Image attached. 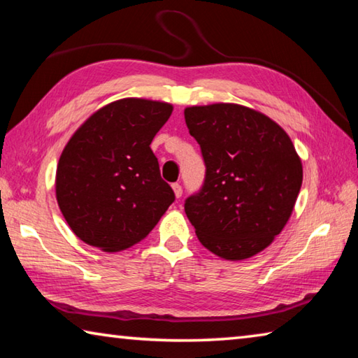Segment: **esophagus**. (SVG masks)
I'll list each match as a JSON object with an SVG mask.
<instances>
[{"mask_svg":"<svg viewBox=\"0 0 358 358\" xmlns=\"http://www.w3.org/2000/svg\"><path fill=\"white\" fill-rule=\"evenodd\" d=\"M172 189H173L175 197H177V199H180L181 194H183V187H181L180 183H173V185H172Z\"/></svg>","mask_w":358,"mask_h":358,"instance_id":"1","label":"esophagus"}]
</instances>
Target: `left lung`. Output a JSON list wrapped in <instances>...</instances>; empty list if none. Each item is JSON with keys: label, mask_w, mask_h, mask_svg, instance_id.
Instances as JSON below:
<instances>
[{"label": "left lung", "mask_w": 358, "mask_h": 358, "mask_svg": "<svg viewBox=\"0 0 358 358\" xmlns=\"http://www.w3.org/2000/svg\"><path fill=\"white\" fill-rule=\"evenodd\" d=\"M207 172L185 211L201 243L226 260L264 251L286 226L303 167L280 124L254 108L210 104L185 108Z\"/></svg>", "instance_id": "8db88e82"}]
</instances>
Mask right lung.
I'll return each mask as SVG.
<instances>
[{"mask_svg":"<svg viewBox=\"0 0 358 358\" xmlns=\"http://www.w3.org/2000/svg\"><path fill=\"white\" fill-rule=\"evenodd\" d=\"M172 110L159 101H115L66 143L57 167V201L72 232L87 245L106 252L131 248L175 201L150 148Z\"/></svg>","mask_w":358,"mask_h":358,"instance_id":"right-lung-1","label":"right lung"}]
</instances>
